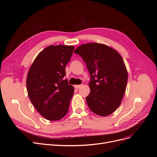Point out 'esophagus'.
<instances>
[{"instance_id": "esophagus-1", "label": "esophagus", "mask_w": 157, "mask_h": 157, "mask_svg": "<svg viewBox=\"0 0 157 157\" xmlns=\"http://www.w3.org/2000/svg\"><path fill=\"white\" fill-rule=\"evenodd\" d=\"M81 86H82V85H75V88H77V89H79Z\"/></svg>"}]
</instances>
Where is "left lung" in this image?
<instances>
[{
    "instance_id": "left-lung-1",
    "label": "left lung",
    "mask_w": 157,
    "mask_h": 157,
    "mask_svg": "<svg viewBox=\"0 0 157 157\" xmlns=\"http://www.w3.org/2000/svg\"><path fill=\"white\" fill-rule=\"evenodd\" d=\"M74 53L82 57L91 75L86 98L90 109L99 116L111 115L120 106L126 88L128 71L122 56L111 47L96 42L80 45Z\"/></svg>"
}]
</instances>
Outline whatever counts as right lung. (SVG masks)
<instances>
[{
  "label": "right lung",
  "instance_id": "1",
  "mask_svg": "<svg viewBox=\"0 0 157 157\" xmlns=\"http://www.w3.org/2000/svg\"><path fill=\"white\" fill-rule=\"evenodd\" d=\"M74 49L73 46L67 45L46 47L28 71V96L36 111L48 121H59L68 111L74 87L63 77Z\"/></svg>",
  "mask_w": 157,
  "mask_h": 157
}]
</instances>
